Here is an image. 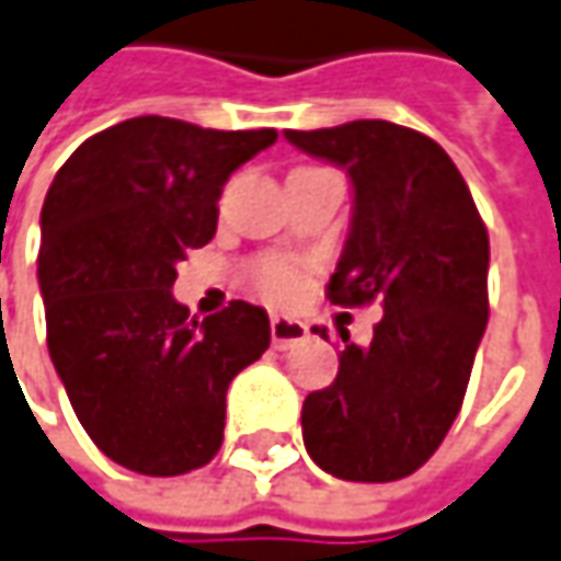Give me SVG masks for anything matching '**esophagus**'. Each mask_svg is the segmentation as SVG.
<instances>
[{"label": "esophagus", "mask_w": 561, "mask_h": 561, "mask_svg": "<svg viewBox=\"0 0 561 561\" xmlns=\"http://www.w3.org/2000/svg\"><path fill=\"white\" fill-rule=\"evenodd\" d=\"M309 336V328L296 318H287V314H271V340L277 350H290L296 343H302Z\"/></svg>", "instance_id": "obj_1"}]
</instances>
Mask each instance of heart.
Instances as JSON below:
<instances>
[{"mask_svg": "<svg viewBox=\"0 0 561 561\" xmlns=\"http://www.w3.org/2000/svg\"><path fill=\"white\" fill-rule=\"evenodd\" d=\"M306 274L299 265L284 262V259H268L262 265H255V287L271 296V299H296L302 293Z\"/></svg>", "mask_w": 561, "mask_h": 561, "instance_id": "b5f03b06", "label": "heart"}]
</instances>
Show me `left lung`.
I'll list each match as a JSON object with an SVG mask.
<instances>
[{
  "label": "left lung",
  "mask_w": 561,
  "mask_h": 561,
  "mask_svg": "<svg viewBox=\"0 0 561 561\" xmlns=\"http://www.w3.org/2000/svg\"><path fill=\"white\" fill-rule=\"evenodd\" d=\"M346 171L353 218L328 284L334 306L383 302L368 346L346 343L334 383L302 402V440L343 481L387 484L434 456L459 415L486 328L490 240L459 168L390 121L284 130ZM328 340V331L314 328Z\"/></svg>",
  "instance_id": "1"
}]
</instances>
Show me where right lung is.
Returning <instances> with one entry per match:
<instances>
[{
  "label": "right lung",
  "instance_id": "obj_1",
  "mask_svg": "<svg viewBox=\"0 0 561 561\" xmlns=\"http://www.w3.org/2000/svg\"><path fill=\"white\" fill-rule=\"evenodd\" d=\"M274 127L211 130L142 115L58 168L39 215L46 343L90 440L130 471L174 478L225 440L230 380L268 350V312L243 299L190 318L171 287L218 227L227 178Z\"/></svg>",
  "mask_w": 561,
  "mask_h": 561
}]
</instances>
